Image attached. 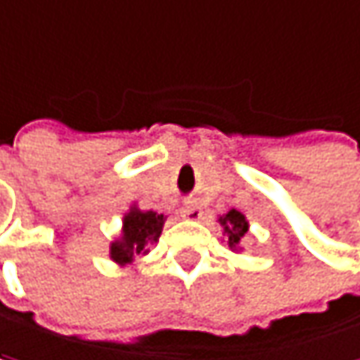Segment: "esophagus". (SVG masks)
Here are the masks:
<instances>
[{
    "mask_svg": "<svg viewBox=\"0 0 360 360\" xmlns=\"http://www.w3.org/2000/svg\"><path fill=\"white\" fill-rule=\"evenodd\" d=\"M180 214L184 216V218H188V220H199L201 218V207L197 205V203H193V201H188L186 205H182V210H180Z\"/></svg>",
    "mask_w": 360,
    "mask_h": 360,
    "instance_id": "esophagus-1",
    "label": "esophagus"
}]
</instances>
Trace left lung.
I'll use <instances>...</instances> for the list:
<instances>
[{"label":"left lung","mask_w":360,"mask_h":360,"mask_svg":"<svg viewBox=\"0 0 360 360\" xmlns=\"http://www.w3.org/2000/svg\"><path fill=\"white\" fill-rule=\"evenodd\" d=\"M220 224H222L224 231L229 233V245H231V248H237V245L241 243V239L245 237V233H248L245 216L239 214L237 210H231L224 218H220Z\"/></svg>","instance_id":"obj_1"}]
</instances>
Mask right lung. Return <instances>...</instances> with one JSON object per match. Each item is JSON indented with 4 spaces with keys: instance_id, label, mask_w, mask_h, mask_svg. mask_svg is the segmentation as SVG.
Masks as SVG:
<instances>
[{
    "instance_id": "1",
    "label": "right lung",
    "mask_w": 360,
    "mask_h": 360,
    "mask_svg": "<svg viewBox=\"0 0 360 360\" xmlns=\"http://www.w3.org/2000/svg\"><path fill=\"white\" fill-rule=\"evenodd\" d=\"M163 229V216L155 212L131 210L123 218V239L110 245V258L119 264L131 262L134 254H142L148 241H157Z\"/></svg>"
}]
</instances>
